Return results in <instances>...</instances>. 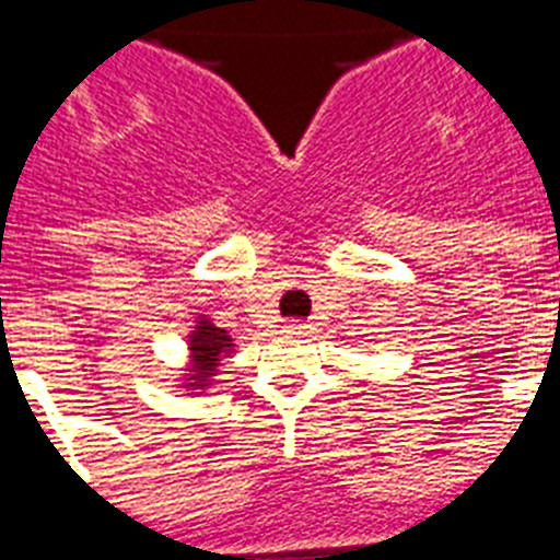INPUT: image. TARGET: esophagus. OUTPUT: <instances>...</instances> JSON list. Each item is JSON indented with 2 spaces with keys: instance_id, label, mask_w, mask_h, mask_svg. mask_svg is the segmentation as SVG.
I'll return each instance as SVG.
<instances>
[{
  "instance_id": "esophagus-1",
  "label": "esophagus",
  "mask_w": 560,
  "mask_h": 560,
  "mask_svg": "<svg viewBox=\"0 0 560 560\" xmlns=\"http://www.w3.org/2000/svg\"><path fill=\"white\" fill-rule=\"evenodd\" d=\"M284 330L293 332V336H304V332H310V324L307 322H299V318H293V322L284 324Z\"/></svg>"
}]
</instances>
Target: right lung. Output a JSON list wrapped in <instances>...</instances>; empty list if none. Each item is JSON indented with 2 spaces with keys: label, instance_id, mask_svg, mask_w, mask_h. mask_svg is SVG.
<instances>
[{
  "label": "right lung",
  "instance_id": "right-lung-1",
  "mask_svg": "<svg viewBox=\"0 0 560 560\" xmlns=\"http://www.w3.org/2000/svg\"><path fill=\"white\" fill-rule=\"evenodd\" d=\"M233 352H236V341L228 336V330L215 327L213 318L199 313L187 332V368L178 378V387L185 389L187 396H205L222 370V361L230 359Z\"/></svg>",
  "mask_w": 560,
  "mask_h": 560
}]
</instances>
